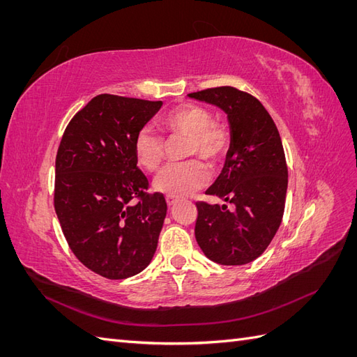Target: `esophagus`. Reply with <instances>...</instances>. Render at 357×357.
<instances>
[{
  "mask_svg": "<svg viewBox=\"0 0 357 357\" xmlns=\"http://www.w3.org/2000/svg\"><path fill=\"white\" fill-rule=\"evenodd\" d=\"M176 202H177V199L174 197H167V204L169 205V207H172V205H174Z\"/></svg>",
  "mask_w": 357,
  "mask_h": 357,
  "instance_id": "esophagus-1",
  "label": "esophagus"
}]
</instances>
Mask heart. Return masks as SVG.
Listing matches in <instances>:
<instances>
[{
	"label": "heart",
	"mask_w": 357,
	"mask_h": 357,
	"mask_svg": "<svg viewBox=\"0 0 357 357\" xmlns=\"http://www.w3.org/2000/svg\"><path fill=\"white\" fill-rule=\"evenodd\" d=\"M211 113L201 105L183 104L159 119V126L168 135L189 138L186 156H198L208 164H218L229 149L231 134L223 123L211 121ZM134 153L138 164L156 171L164 160L165 142L153 128L143 126L134 138ZM210 172L199 160L169 164L153 181V188L168 197H186L207 185Z\"/></svg>",
	"instance_id": "obj_1"
}]
</instances>
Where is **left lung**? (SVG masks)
I'll return each instance as SVG.
<instances>
[{
    "label": "left lung",
    "instance_id": "1",
    "mask_svg": "<svg viewBox=\"0 0 357 357\" xmlns=\"http://www.w3.org/2000/svg\"><path fill=\"white\" fill-rule=\"evenodd\" d=\"M228 116L231 144L223 169L207 195L232 205L197 202L195 238L210 261L245 265L261 256L284 213L287 165L278 129L261 101L220 86L189 93Z\"/></svg>",
    "mask_w": 357,
    "mask_h": 357
}]
</instances>
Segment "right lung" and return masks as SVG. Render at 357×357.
I'll use <instances>...</instances> for the list:
<instances>
[{
  "label": "right lung",
  "mask_w": 357,
  "mask_h": 357,
  "mask_svg": "<svg viewBox=\"0 0 357 357\" xmlns=\"http://www.w3.org/2000/svg\"><path fill=\"white\" fill-rule=\"evenodd\" d=\"M160 107L102 93L75 113L61 139L55 211L75 257L105 278L142 273L156 252L167 202L146 192L134 138Z\"/></svg>",
  "instance_id": "add662e5"
}]
</instances>
